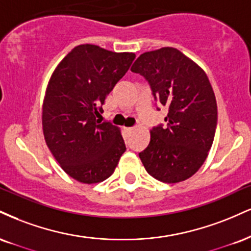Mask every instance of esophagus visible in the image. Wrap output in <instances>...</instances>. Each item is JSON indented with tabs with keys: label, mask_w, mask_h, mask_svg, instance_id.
I'll return each mask as SVG.
<instances>
[{
	"label": "esophagus",
	"mask_w": 251,
	"mask_h": 251,
	"mask_svg": "<svg viewBox=\"0 0 251 251\" xmlns=\"http://www.w3.org/2000/svg\"><path fill=\"white\" fill-rule=\"evenodd\" d=\"M134 127H125V131H127V132H131L132 129H133Z\"/></svg>",
	"instance_id": "34e87169"
}]
</instances>
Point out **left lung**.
Wrapping results in <instances>:
<instances>
[{
	"label": "left lung",
	"instance_id": "8db88e82",
	"mask_svg": "<svg viewBox=\"0 0 251 251\" xmlns=\"http://www.w3.org/2000/svg\"><path fill=\"white\" fill-rule=\"evenodd\" d=\"M131 71L146 79L159 105L168 107L166 126H154L149 146L139 153L144 167L162 182L188 179L203 165L215 135L217 105L207 75L174 48L143 53Z\"/></svg>",
	"mask_w": 251,
	"mask_h": 251
}]
</instances>
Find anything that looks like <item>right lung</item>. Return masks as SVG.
<instances>
[{
	"label": "right lung",
	"instance_id": "1",
	"mask_svg": "<svg viewBox=\"0 0 251 251\" xmlns=\"http://www.w3.org/2000/svg\"><path fill=\"white\" fill-rule=\"evenodd\" d=\"M134 58L132 52L81 44L50 78L42 114L44 138L60 167L79 182L106 180L126 151L119 128L98 117Z\"/></svg>",
	"mask_w": 251,
	"mask_h": 251
}]
</instances>
